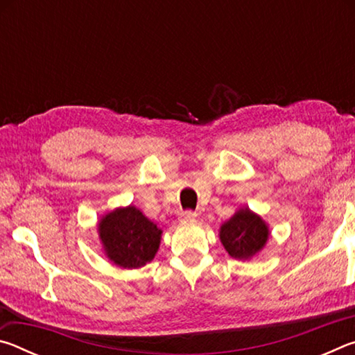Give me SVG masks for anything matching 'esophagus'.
<instances>
[{
    "label": "esophagus",
    "mask_w": 355,
    "mask_h": 355,
    "mask_svg": "<svg viewBox=\"0 0 355 355\" xmlns=\"http://www.w3.org/2000/svg\"><path fill=\"white\" fill-rule=\"evenodd\" d=\"M197 218V214L194 211H182L180 213V219L184 222H191Z\"/></svg>",
    "instance_id": "1"
}]
</instances>
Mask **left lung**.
Returning <instances> with one entry per match:
<instances>
[{
    "label": "left lung",
    "instance_id": "obj_1",
    "mask_svg": "<svg viewBox=\"0 0 355 355\" xmlns=\"http://www.w3.org/2000/svg\"><path fill=\"white\" fill-rule=\"evenodd\" d=\"M271 230L260 214L249 207L236 209L230 219L219 227V239L228 255L236 260H250L266 245Z\"/></svg>",
    "mask_w": 355,
    "mask_h": 355
}]
</instances>
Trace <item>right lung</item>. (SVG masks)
<instances>
[{
  "mask_svg": "<svg viewBox=\"0 0 355 355\" xmlns=\"http://www.w3.org/2000/svg\"><path fill=\"white\" fill-rule=\"evenodd\" d=\"M98 239L107 260L123 269L146 266L159 249L163 230L135 205L119 207L101 216Z\"/></svg>",
  "mask_w": 355,
  "mask_h": 355,
  "instance_id": "add662e5",
  "label": "right lung"
}]
</instances>
